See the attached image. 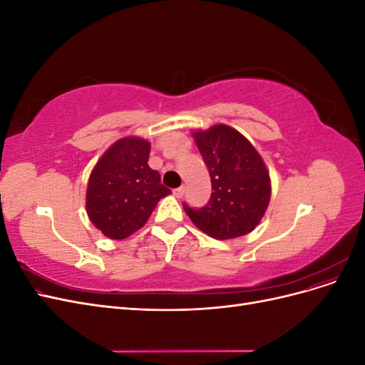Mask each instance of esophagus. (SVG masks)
<instances>
[{
	"label": "esophagus",
	"mask_w": 365,
	"mask_h": 365,
	"mask_svg": "<svg viewBox=\"0 0 365 365\" xmlns=\"http://www.w3.org/2000/svg\"><path fill=\"white\" fill-rule=\"evenodd\" d=\"M184 192H185V187H184V185H181V187H178V189H175V190H173V195H175L176 197H182Z\"/></svg>",
	"instance_id": "esophagus-1"
}]
</instances>
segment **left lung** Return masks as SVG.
<instances>
[{"label": "left lung", "instance_id": "left-lung-1", "mask_svg": "<svg viewBox=\"0 0 365 365\" xmlns=\"http://www.w3.org/2000/svg\"><path fill=\"white\" fill-rule=\"evenodd\" d=\"M212 180V196L201 208L184 202L192 222L219 240L248 235L260 222L271 197V181L259 152L227 125L195 132Z\"/></svg>", "mask_w": 365, "mask_h": 365}]
</instances>
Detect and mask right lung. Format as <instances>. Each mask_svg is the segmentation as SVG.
Wrapping results in <instances>:
<instances>
[{"mask_svg": "<svg viewBox=\"0 0 365 365\" xmlns=\"http://www.w3.org/2000/svg\"><path fill=\"white\" fill-rule=\"evenodd\" d=\"M150 145L137 137L121 138L109 148L91 172L86 213L109 239H125L148 222L153 208L170 189L149 168Z\"/></svg>", "mask_w": 365, "mask_h": 365, "instance_id": "right-lung-1", "label": "right lung"}]
</instances>
